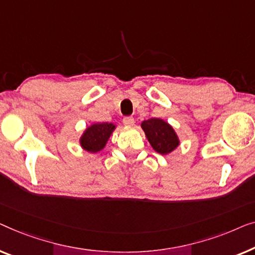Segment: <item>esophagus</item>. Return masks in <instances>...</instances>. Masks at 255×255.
Segmentation results:
<instances>
[{
	"instance_id": "34e87169",
	"label": "esophagus",
	"mask_w": 255,
	"mask_h": 255,
	"mask_svg": "<svg viewBox=\"0 0 255 255\" xmlns=\"http://www.w3.org/2000/svg\"><path fill=\"white\" fill-rule=\"evenodd\" d=\"M123 123L124 125H126V126H132V125L135 124V120L132 117H125Z\"/></svg>"
}]
</instances>
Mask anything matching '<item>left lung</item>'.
<instances>
[{
  "instance_id": "8db88e82",
  "label": "left lung",
  "mask_w": 255,
  "mask_h": 255,
  "mask_svg": "<svg viewBox=\"0 0 255 255\" xmlns=\"http://www.w3.org/2000/svg\"><path fill=\"white\" fill-rule=\"evenodd\" d=\"M142 129L150 144L158 153L166 155L179 145L178 136L173 128L162 119L152 118L143 121Z\"/></svg>"
}]
</instances>
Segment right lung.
Listing matches in <instances>:
<instances>
[{
	"label": "right lung",
	"instance_id": "right-lung-1",
	"mask_svg": "<svg viewBox=\"0 0 255 255\" xmlns=\"http://www.w3.org/2000/svg\"><path fill=\"white\" fill-rule=\"evenodd\" d=\"M113 124H95L84 131L81 137V145L90 152H98L105 146L110 135L114 130Z\"/></svg>",
	"mask_w": 255,
	"mask_h": 255
}]
</instances>
